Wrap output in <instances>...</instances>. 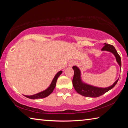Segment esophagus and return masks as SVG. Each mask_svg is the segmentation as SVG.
Here are the masks:
<instances>
[{"instance_id":"obj_1","label":"esophagus","mask_w":128,"mask_h":128,"mask_svg":"<svg viewBox=\"0 0 128 128\" xmlns=\"http://www.w3.org/2000/svg\"><path fill=\"white\" fill-rule=\"evenodd\" d=\"M74 63L75 62H73V61H72V62H69V66H72L74 64Z\"/></svg>"}]
</instances>
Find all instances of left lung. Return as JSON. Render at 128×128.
Masks as SVG:
<instances>
[{"label": "left lung", "instance_id": "1", "mask_svg": "<svg viewBox=\"0 0 128 128\" xmlns=\"http://www.w3.org/2000/svg\"><path fill=\"white\" fill-rule=\"evenodd\" d=\"M104 47L102 49V51H109L114 54L115 56L116 62L119 66L121 67V58L118 55V52L116 50L115 48L112 45L104 43ZM72 68L74 70V76L72 80L73 85L76 91L82 96L86 97H91V98H96V97L100 96L103 95L106 92L112 89L114 86L116 85L117 82H118V79L114 82L113 85L109 86V87L102 88L95 87V86L88 85L82 81L81 77V71L77 66H73Z\"/></svg>", "mask_w": 128, "mask_h": 128}]
</instances>
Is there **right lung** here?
<instances>
[{
  "mask_svg": "<svg viewBox=\"0 0 128 128\" xmlns=\"http://www.w3.org/2000/svg\"><path fill=\"white\" fill-rule=\"evenodd\" d=\"M62 70L59 71V72H58L56 73V74L55 76L54 79L52 80V81L51 82V84H50V85L49 86V87L43 92H38L37 94H36L34 95H24L26 97V98H28L29 99H39V98H46V97L48 96L49 95H50L55 88V86H56V81H57V80L58 78V77H59V76L62 73Z\"/></svg>",
  "mask_w": 128,
  "mask_h": 128,
  "instance_id": "right-lung-1",
  "label": "right lung"
}]
</instances>
